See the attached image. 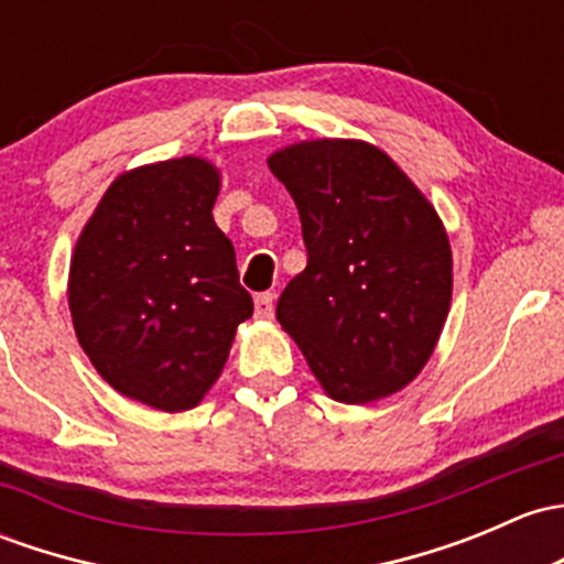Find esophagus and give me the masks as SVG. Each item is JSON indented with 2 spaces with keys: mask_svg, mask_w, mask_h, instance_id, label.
I'll return each instance as SVG.
<instances>
[{
  "mask_svg": "<svg viewBox=\"0 0 564 564\" xmlns=\"http://www.w3.org/2000/svg\"><path fill=\"white\" fill-rule=\"evenodd\" d=\"M272 313H275V297H272L270 292L257 294V300H253V316L272 318Z\"/></svg>",
  "mask_w": 564,
  "mask_h": 564,
  "instance_id": "obj_1",
  "label": "esophagus"
}]
</instances>
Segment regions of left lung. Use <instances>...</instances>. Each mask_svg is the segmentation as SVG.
Here are the masks:
<instances>
[{
  "label": "left lung",
  "instance_id": "obj_1",
  "mask_svg": "<svg viewBox=\"0 0 564 564\" xmlns=\"http://www.w3.org/2000/svg\"><path fill=\"white\" fill-rule=\"evenodd\" d=\"M300 210L307 267L275 316L337 402L394 394L432 357L452 305V246L435 207L361 140H307L267 159Z\"/></svg>",
  "mask_w": 564,
  "mask_h": 564
}]
</instances>
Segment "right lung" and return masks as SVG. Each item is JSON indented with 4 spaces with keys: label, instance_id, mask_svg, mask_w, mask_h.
Masks as SVG:
<instances>
[{
    "label": "right lung",
    "instance_id": "1",
    "mask_svg": "<svg viewBox=\"0 0 564 564\" xmlns=\"http://www.w3.org/2000/svg\"><path fill=\"white\" fill-rule=\"evenodd\" d=\"M218 186L197 156L118 175L69 264L83 351L112 389L167 413L203 400L253 313L232 240L213 221Z\"/></svg>",
    "mask_w": 564,
    "mask_h": 564
}]
</instances>
